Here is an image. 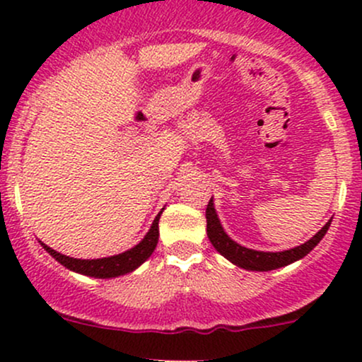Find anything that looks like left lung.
<instances>
[{"label": "left lung", "instance_id": "left-lung-1", "mask_svg": "<svg viewBox=\"0 0 362 362\" xmlns=\"http://www.w3.org/2000/svg\"><path fill=\"white\" fill-rule=\"evenodd\" d=\"M206 219H207V236H209L213 247L221 253L223 257H226L228 260L233 262L238 267L247 269V271H274V269L284 267V265L293 264V262L303 259L306 253H310L315 247L320 243V240L323 238L327 233L328 226H330L332 219L328 221L322 230L318 231L313 238H310L308 242L300 245L296 248H291V250L284 252H257L250 250V248H245L242 245H238L224 233L221 223H219L218 214H216L213 199L209 201L206 209Z\"/></svg>", "mask_w": 362, "mask_h": 362}]
</instances>
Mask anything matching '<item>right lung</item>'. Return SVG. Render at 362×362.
<instances>
[{"instance_id":"right-lung-1","label":"right lung","mask_w":362,"mask_h":362,"mask_svg":"<svg viewBox=\"0 0 362 362\" xmlns=\"http://www.w3.org/2000/svg\"><path fill=\"white\" fill-rule=\"evenodd\" d=\"M158 221H160V214L156 216L155 221L151 224V230L148 231L146 236H144L141 242L136 245L131 250L119 253V255L114 257H105V259H95V260H81V259H73V257H66L62 253L52 250L47 245L42 243V247L47 250L51 255L59 262L61 265L68 267L69 271L85 274V276L91 277H102V279H107V277H117L122 276V274L132 272L136 267H139L144 260L151 255L153 250H155L158 243V236H160V231H158Z\"/></svg>"}]
</instances>
